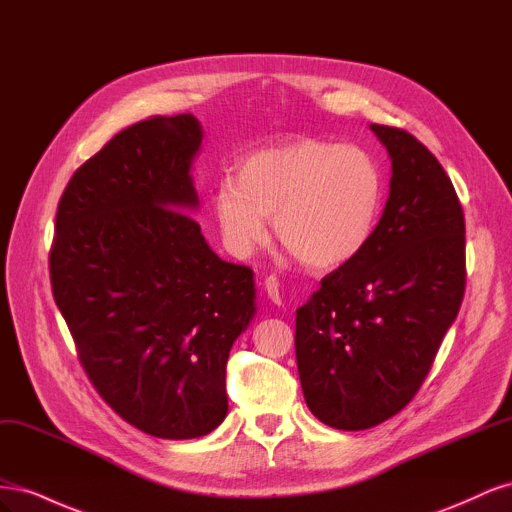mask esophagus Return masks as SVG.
<instances>
[{"label":"esophagus","mask_w":512,"mask_h":512,"mask_svg":"<svg viewBox=\"0 0 512 512\" xmlns=\"http://www.w3.org/2000/svg\"><path fill=\"white\" fill-rule=\"evenodd\" d=\"M265 292H267V297L273 301V303H277L280 305L282 303V292H280V280H277L275 275H269L267 280H265Z\"/></svg>","instance_id":"1"}]
</instances>
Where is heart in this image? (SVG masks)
<instances>
[{
	"label": "heart",
	"mask_w": 512,
	"mask_h": 512,
	"mask_svg": "<svg viewBox=\"0 0 512 512\" xmlns=\"http://www.w3.org/2000/svg\"><path fill=\"white\" fill-rule=\"evenodd\" d=\"M213 215L228 250L250 256L273 230L305 267L329 271L359 256L378 226L384 175L369 151L322 138L258 149L218 181Z\"/></svg>",
	"instance_id": "1"
}]
</instances>
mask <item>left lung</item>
I'll return each instance as SVG.
<instances>
[{"label":"left lung","mask_w":512,"mask_h":512,"mask_svg":"<svg viewBox=\"0 0 512 512\" xmlns=\"http://www.w3.org/2000/svg\"><path fill=\"white\" fill-rule=\"evenodd\" d=\"M369 128L393 168L382 218L365 250L297 309L294 333L307 408L344 431L410 404L466 290V222L451 179L406 130Z\"/></svg>","instance_id":"obj_1"}]
</instances>
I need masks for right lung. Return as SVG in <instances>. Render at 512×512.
<instances>
[{"label":"right lung","instance_id":"right-lung-1","mask_svg":"<svg viewBox=\"0 0 512 512\" xmlns=\"http://www.w3.org/2000/svg\"><path fill=\"white\" fill-rule=\"evenodd\" d=\"M194 115L121 130L61 194L53 297L91 384L149 436H207L228 412L226 363L256 312L254 273L207 245L190 209Z\"/></svg>","mask_w":512,"mask_h":512}]
</instances>
